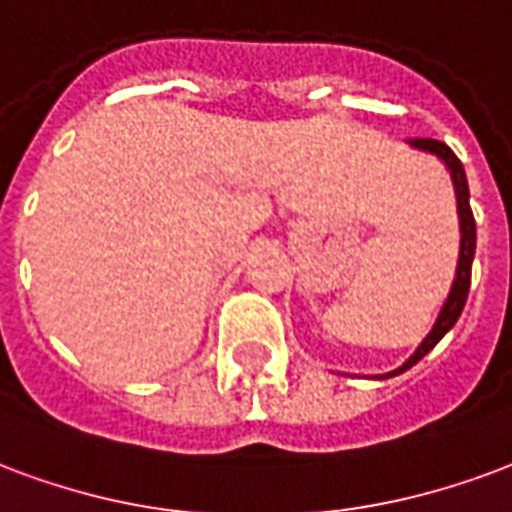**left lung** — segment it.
I'll return each instance as SVG.
<instances>
[{"label":"left lung","instance_id":"obj_1","mask_svg":"<svg viewBox=\"0 0 512 512\" xmlns=\"http://www.w3.org/2000/svg\"><path fill=\"white\" fill-rule=\"evenodd\" d=\"M410 146L418 151H426V154H434L439 160L445 162V168L450 170V179H453V187H456V203H458V225H461V249H458V268L456 279H453V287H450L448 298L442 304V312H439L437 323L429 331V336L420 342V347L412 352L407 363H401L396 372H388L385 377H396V374L407 372L410 366L437 347V342L445 336V333L456 325V320L461 317V309L467 304L469 295V282H472V260H475V217H472V208H469V187H467V173H464V165L458 160L456 154L450 151V146H445L442 140L434 138H410ZM382 377V380H385Z\"/></svg>","mask_w":512,"mask_h":512}]
</instances>
